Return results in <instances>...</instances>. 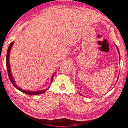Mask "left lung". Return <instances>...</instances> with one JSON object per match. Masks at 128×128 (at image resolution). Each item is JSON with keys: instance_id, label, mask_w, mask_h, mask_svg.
<instances>
[{"instance_id": "8db88e82", "label": "left lung", "mask_w": 128, "mask_h": 128, "mask_svg": "<svg viewBox=\"0 0 128 128\" xmlns=\"http://www.w3.org/2000/svg\"><path fill=\"white\" fill-rule=\"evenodd\" d=\"M116 47H117V50H118V53H119V54H120V51H119V49H118V47L116 46ZM118 78H119V76H118V78H117V81H118ZM117 82H116V83H117Z\"/></svg>"}]
</instances>
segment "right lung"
<instances>
[{"instance_id": "add662e5", "label": "right lung", "mask_w": 128, "mask_h": 128, "mask_svg": "<svg viewBox=\"0 0 128 128\" xmlns=\"http://www.w3.org/2000/svg\"><path fill=\"white\" fill-rule=\"evenodd\" d=\"M14 44V41L11 42V44H9V46L8 47V51H7V54H6V68H7V70H8V77H9V78L10 81L11 82L12 84H13V86L15 87L16 89H17L18 90H19L20 91L23 92L24 93H26V94L28 95H31V96H36V95H38V94H41L44 93L47 90H48L49 88L50 87V86L51 84L53 81V77H54V73L53 74V75L51 77V80H50V86L49 87L46 88L45 90H38V91H30V90H22L16 84H15V81L13 78V76L11 74V68H10V60H9V57H10V53L11 51V50L12 48V47L13 44Z\"/></svg>"}]
</instances>
